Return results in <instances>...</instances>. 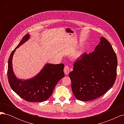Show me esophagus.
I'll list each match as a JSON object with an SVG mask.
<instances>
[{
	"instance_id": "34e87169",
	"label": "esophagus",
	"mask_w": 124,
	"mask_h": 124,
	"mask_svg": "<svg viewBox=\"0 0 124 124\" xmlns=\"http://www.w3.org/2000/svg\"><path fill=\"white\" fill-rule=\"evenodd\" d=\"M63 71H64V72H65V74L66 75H67L68 74L69 72H70V68L68 66H65V68H64V70H63Z\"/></svg>"
}]
</instances>
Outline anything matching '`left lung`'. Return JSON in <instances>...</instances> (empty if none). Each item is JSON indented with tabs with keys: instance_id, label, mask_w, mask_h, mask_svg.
<instances>
[{
	"instance_id": "left-lung-1",
	"label": "left lung",
	"mask_w": 124,
	"mask_h": 124,
	"mask_svg": "<svg viewBox=\"0 0 124 124\" xmlns=\"http://www.w3.org/2000/svg\"><path fill=\"white\" fill-rule=\"evenodd\" d=\"M117 66L113 47L102 37L95 51L82 54L69 74L74 97L78 100L89 101L104 95L115 83Z\"/></svg>"
}]
</instances>
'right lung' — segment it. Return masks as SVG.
Segmentation results:
<instances>
[{"mask_svg": "<svg viewBox=\"0 0 124 124\" xmlns=\"http://www.w3.org/2000/svg\"><path fill=\"white\" fill-rule=\"evenodd\" d=\"M29 38V35L27 33L11 53L7 71L8 81L11 88L22 99L28 102H43L49 98L56 85L64 77V65L47 63L40 73L33 78L25 81L18 79L13 73L12 57L16 48Z\"/></svg>", "mask_w": 124, "mask_h": 124, "instance_id": "right-lung-1", "label": "right lung"}]
</instances>
